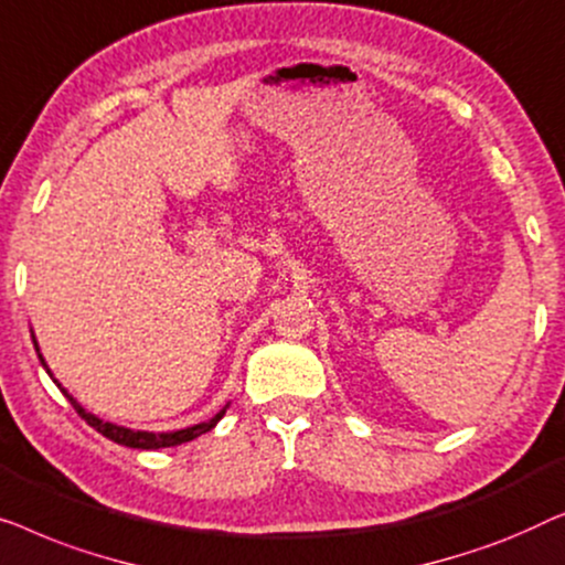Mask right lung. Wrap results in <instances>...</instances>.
Segmentation results:
<instances>
[{"label":"right lung","instance_id":"1","mask_svg":"<svg viewBox=\"0 0 565 565\" xmlns=\"http://www.w3.org/2000/svg\"><path fill=\"white\" fill-rule=\"evenodd\" d=\"M33 343H35V338H33ZM35 351H38V343H35ZM41 363L45 365V361H43V355H41ZM47 371V369H45ZM51 373V371H47ZM55 381V379H53ZM55 384H58V381H55ZM61 386V384H58ZM63 394H66V399L74 404V409L78 412V417L82 419H86V425H92L94 430L97 433H102L105 435V438H109V440H115L117 445H127V448H138V450H156V448H171V445H181V443H189V440H194V438H200V435H204V433H210L214 425L220 423L222 419V415H225V409H220L217 415H214L212 419H206V423H200V425H194V427H186V430H177V433H140V430H127V427H120V425H113V423H105V419H99V417H94L92 412H86L82 404H78L74 396H71L66 388H61Z\"/></svg>","mask_w":565,"mask_h":565}]
</instances>
